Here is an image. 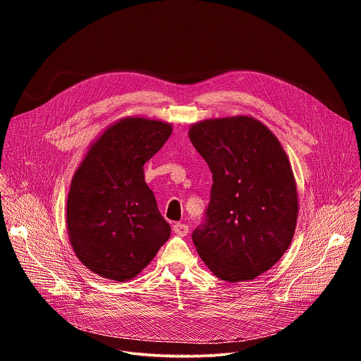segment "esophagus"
<instances>
[{
    "mask_svg": "<svg viewBox=\"0 0 361 361\" xmlns=\"http://www.w3.org/2000/svg\"><path fill=\"white\" fill-rule=\"evenodd\" d=\"M173 231H174L177 235L184 237V235L188 234V226L184 224V223H176V224L173 226Z\"/></svg>",
    "mask_w": 361,
    "mask_h": 361,
    "instance_id": "1",
    "label": "esophagus"
}]
</instances>
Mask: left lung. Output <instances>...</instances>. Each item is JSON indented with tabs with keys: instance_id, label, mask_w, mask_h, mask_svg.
Returning a JSON list of instances; mask_svg holds the SVG:
<instances>
[{
	"instance_id": "obj_1",
	"label": "left lung",
	"mask_w": 361,
	"mask_h": 361,
	"mask_svg": "<svg viewBox=\"0 0 361 361\" xmlns=\"http://www.w3.org/2000/svg\"><path fill=\"white\" fill-rule=\"evenodd\" d=\"M188 137L213 173L207 221L192 233L198 255L224 281L262 276L287 251L298 216L283 145L250 116L194 123Z\"/></svg>"
}]
</instances>
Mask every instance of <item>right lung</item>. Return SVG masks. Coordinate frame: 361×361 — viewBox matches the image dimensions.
Listing matches in <instances>:
<instances>
[{
    "label": "right lung",
    "mask_w": 361,
    "mask_h": 361,
    "mask_svg": "<svg viewBox=\"0 0 361 361\" xmlns=\"http://www.w3.org/2000/svg\"><path fill=\"white\" fill-rule=\"evenodd\" d=\"M171 131L161 120L124 117L91 142L73 176L68 238L78 260L99 277L134 279L170 238L142 167Z\"/></svg>",
    "instance_id": "right-lung-1"
}]
</instances>
